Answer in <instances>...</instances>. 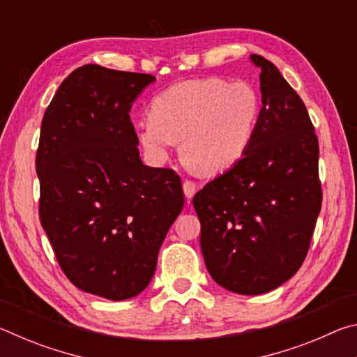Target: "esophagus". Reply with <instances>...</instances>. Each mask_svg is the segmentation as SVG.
I'll return each mask as SVG.
<instances>
[{
    "label": "esophagus",
    "instance_id": "obj_1",
    "mask_svg": "<svg viewBox=\"0 0 357 357\" xmlns=\"http://www.w3.org/2000/svg\"><path fill=\"white\" fill-rule=\"evenodd\" d=\"M183 189H184V195H185V198H190L195 195V192H197V184L193 183V181H189V179H185L184 183H183Z\"/></svg>",
    "mask_w": 357,
    "mask_h": 357
}]
</instances>
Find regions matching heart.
Listing matches in <instances>:
<instances>
[{
  "label": "heart",
  "instance_id": "1",
  "mask_svg": "<svg viewBox=\"0 0 357 357\" xmlns=\"http://www.w3.org/2000/svg\"><path fill=\"white\" fill-rule=\"evenodd\" d=\"M261 116V99L250 83L203 77L174 83L154 96L149 119L137 140L154 162L168 159L176 142L193 172L222 173L247 154Z\"/></svg>",
  "mask_w": 357,
  "mask_h": 357
}]
</instances>
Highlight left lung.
<instances>
[{
  "label": "left lung",
  "mask_w": 357,
  "mask_h": 357,
  "mask_svg": "<svg viewBox=\"0 0 357 357\" xmlns=\"http://www.w3.org/2000/svg\"><path fill=\"white\" fill-rule=\"evenodd\" d=\"M261 116L247 154L198 190L204 263L220 287L263 294L298 273L321 209L318 138L299 94L268 59Z\"/></svg>",
  "instance_id": "1"
}]
</instances>
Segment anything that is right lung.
Listing matches in <instances>:
<instances>
[{"mask_svg": "<svg viewBox=\"0 0 357 357\" xmlns=\"http://www.w3.org/2000/svg\"><path fill=\"white\" fill-rule=\"evenodd\" d=\"M155 78L84 64L42 118L39 219L77 288L124 301L148 287L168 228L184 206L172 168L143 165L132 102Z\"/></svg>", "mask_w": 357, "mask_h": 357, "instance_id": "1", "label": "right lung"}]
</instances>
